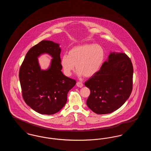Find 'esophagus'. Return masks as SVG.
<instances>
[{
  "label": "esophagus",
  "instance_id": "esophagus-1",
  "mask_svg": "<svg viewBox=\"0 0 151 151\" xmlns=\"http://www.w3.org/2000/svg\"><path fill=\"white\" fill-rule=\"evenodd\" d=\"M76 86L79 87V88H82L83 86V83L81 82H77Z\"/></svg>",
  "mask_w": 151,
  "mask_h": 151
}]
</instances>
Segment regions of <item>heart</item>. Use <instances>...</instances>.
<instances>
[{
    "instance_id": "1",
    "label": "heart",
    "mask_w": 151,
    "mask_h": 151,
    "mask_svg": "<svg viewBox=\"0 0 151 151\" xmlns=\"http://www.w3.org/2000/svg\"><path fill=\"white\" fill-rule=\"evenodd\" d=\"M105 59V51L99 45L86 43L72 47L62 55L60 65L65 76L71 75L75 67L79 76L91 77L98 72Z\"/></svg>"
}]
</instances>
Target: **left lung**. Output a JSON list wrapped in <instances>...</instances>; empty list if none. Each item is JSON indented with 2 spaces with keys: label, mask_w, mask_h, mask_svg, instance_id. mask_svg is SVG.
<instances>
[{
  "label": "left lung",
  "mask_w": 151,
  "mask_h": 151,
  "mask_svg": "<svg viewBox=\"0 0 151 151\" xmlns=\"http://www.w3.org/2000/svg\"><path fill=\"white\" fill-rule=\"evenodd\" d=\"M133 66L123 52H111L100 70L85 83L91 93L86 105L98 114L111 113L124 104L132 90Z\"/></svg>",
  "instance_id": "obj_1"
}]
</instances>
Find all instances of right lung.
<instances>
[{"label": "right lung", "instance_id": "right-lung-1", "mask_svg": "<svg viewBox=\"0 0 151 151\" xmlns=\"http://www.w3.org/2000/svg\"><path fill=\"white\" fill-rule=\"evenodd\" d=\"M60 52L58 43L42 41L28 51L19 70L23 99L41 114L51 115L60 110L66 104L68 92L76 83L61 71ZM44 53L53 59L50 67L41 70L37 57Z\"/></svg>", "mask_w": 151, "mask_h": 151}]
</instances>
